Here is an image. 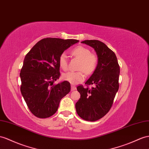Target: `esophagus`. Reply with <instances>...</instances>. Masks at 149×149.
Listing matches in <instances>:
<instances>
[{"instance_id": "esophagus-1", "label": "esophagus", "mask_w": 149, "mask_h": 149, "mask_svg": "<svg viewBox=\"0 0 149 149\" xmlns=\"http://www.w3.org/2000/svg\"><path fill=\"white\" fill-rule=\"evenodd\" d=\"M75 90H76V87L75 86H74V85H72L71 86V91H74Z\"/></svg>"}]
</instances>
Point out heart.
Listing matches in <instances>:
<instances>
[{
	"instance_id": "heart-1",
	"label": "heart",
	"mask_w": 149,
	"mask_h": 149,
	"mask_svg": "<svg viewBox=\"0 0 149 149\" xmlns=\"http://www.w3.org/2000/svg\"><path fill=\"white\" fill-rule=\"evenodd\" d=\"M72 55L80 59L79 72H68L63 75L65 81L72 84H76L83 81L85 79L84 72L87 74H91L96 70L97 65V57L91 53L90 49L83 46H78L72 49ZM58 64L62 69L66 70L68 67L67 56L64 53L61 54L58 58ZM83 70L82 71L81 70Z\"/></svg>"
}]
</instances>
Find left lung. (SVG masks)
Here are the masks:
<instances>
[{
    "label": "left lung",
    "instance_id": "left-lung-1",
    "mask_svg": "<svg viewBox=\"0 0 149 149\" xmlns=\"http://www.w3.org/2000/svg\"><path fill=\"white\" fill-rule=\"evenodd\" d=\"M94 49L98 58L97 65L92 75L86 82L88 87L77 86L81 98L76 102L75 109L83 120L95 121L108 113L119 89L120 66L116 56L104 43L99 40L82 41Z\"/></svg>",
    "mask_w": 149,
    "mask_h": 149
}]
</instances>
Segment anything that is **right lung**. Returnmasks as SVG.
Instances as JSON below:
<instances>
[{
    "mask_svg": "<svg viewBox=\"0 0 149 149\" xmlns=\"http://www.w3.org/2000/svg\"><path fill=\"white\" fill-rule=\"evenodd\" d=\"M77 40L47 38L39 41L26 55L21 70V92L28 108L35 116L48 118L58 109L60 100L70 91L65 81L53 82L60 75L58 58Z\"/></svg>",
    "mask_w": 149,
    "mask_h": 149,
    "instance_id": "1",
    "label": "right lung"
}]
</instances>
